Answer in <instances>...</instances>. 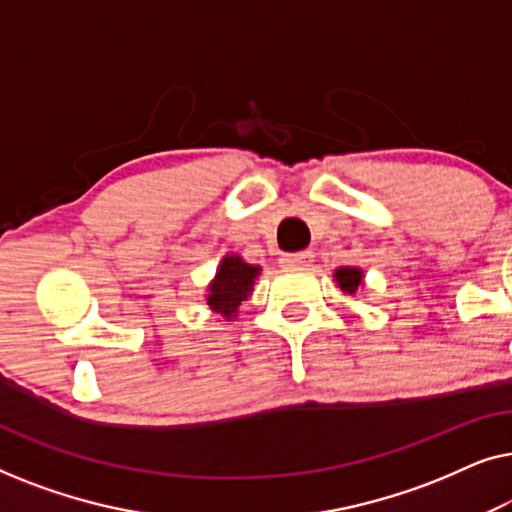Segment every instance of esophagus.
Listing matches in <instances>:
<instances>
[{
  "mask_svg": "<svg viewBox=\"0 0 512 512\" xmlns=\"http://www.w3.org/2000/svg\"><path fill=\"white\" fill-rule=\"evenodd\" d=\"M314 261V254L312 251H298V254H284L282 256V265L289 270H300V268H307Z\"/></svg>",
  "mask_w": 512,
  "mask_h": 512,
  "instance_id": "34e87169",
  "label": "esophagus"
}]
</instances>
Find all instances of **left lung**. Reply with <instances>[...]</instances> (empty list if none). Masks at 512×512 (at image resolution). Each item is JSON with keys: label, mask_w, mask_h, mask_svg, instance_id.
<instances>
[{"label": "left lung", "mask_w": 512, "mask_h": 512, "mask_svg": "<svg viewBox=\"0 0 512 512\" xmlns=\"http://www.w3.org/2000/svg\"><path fill=\"white\" fill-rule=\"evenodd\" d=\"M333 279L338 284L342 293H349V296H356L366 282H363V270L356 268V265H342V268L333 270Z\"/></svg>", "instance_id": "1"}]
</instances>
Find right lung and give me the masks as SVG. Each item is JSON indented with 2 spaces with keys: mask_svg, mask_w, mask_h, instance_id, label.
Masks as SVG:
<instances>
[{
  "mask_svg": "<svg viewBox=\"0 0 512 512\" xmlns=\"http://www.w3.org/2000/svg\"><path fill=\"white\" fill-rule=\"evenodd\" d=\"M261 275V265H251L240 254H226L212 282L207 284L205 300L216 317L233 321L240 317V305L254 293V282Z\"/></svg>",
  "mask_w": 512,
  "mask_h": 512,
  "instance_id": "add662e5",
  "label": "right lung"
}]
</instances>
